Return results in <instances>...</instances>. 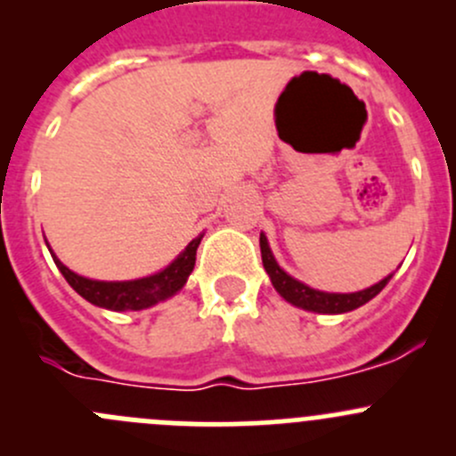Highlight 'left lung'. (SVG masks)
<instances>
[{
  "label": "left lung",
  "mask_w": 456,
  "mask_h": 456,
  "mask_svg": "<svg viewBox=\"0 0 456 456\" xmlns=\"http://www.w3.org/2000/svg\"><path fill=\"white\" fill-rule=\"evenodd\" d=\"M260 254H262V265H265V271L269 273L271 284L275 287V291L284 297L287 302H291L293 306H300L305 311H314V314H348L353 309H360L366 302H370L381 289L388 284V280L393 278V273L388 278L379 280L372 287L364 289V291L355 293H326L317 291V289L306 287L300 280L291 278L284 269H280V265L275 262L273 254H271V247L266 242L265 233H260Z\"/></svg>",
  "instance_id": "left-lung-1"
}]
</instances>
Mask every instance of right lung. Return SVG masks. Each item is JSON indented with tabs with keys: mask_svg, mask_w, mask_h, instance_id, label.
Returning <instances> with one entry per match:
<instances>
[{
	"mask_svg": "<svg viewBox=\"0 0 456 456\" xmlns=\"http://www.w3.org/2000/svg\"><path fill=\"white\" fill-rule=\"evenodd\" d=\"M200 240L202 236L194 238V240L178 254L176 260H174L172 265L165 266L163 271H159V273L147 275V278L139 280H126V282H103V280L84 278V275L68 269L53 251H50V254H53L54 265L61 271L63 278L68 280V284H70L81 297H86L90 305L110 311H141L150 309V306L176 296V293L185 287L187 278H190V273L194 271L196 249H199Z\"/></svg>",
	"mask_w": 456,
	"mask_h": 456,
	"instance_id": "1",
	"label": "right lung"
}]
</instances>
